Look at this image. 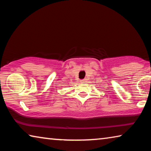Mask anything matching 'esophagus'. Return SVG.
<instances>
[{
	"label": "esophagus",
	"instance_id": "34e87169",
	"mask_svg": "<svg viewBox=\"0 0 151 151\" xmlns=\"http://www.w3.org/2000/svg\"><path fill=\"white\" fill-rule=\"evenodd\" d=\"M81 83H85L86 82V79H82V80L81 81Z\"/></svg>",
	"mask_w": 151,
	"mask_h": 151
}]
</instances>
